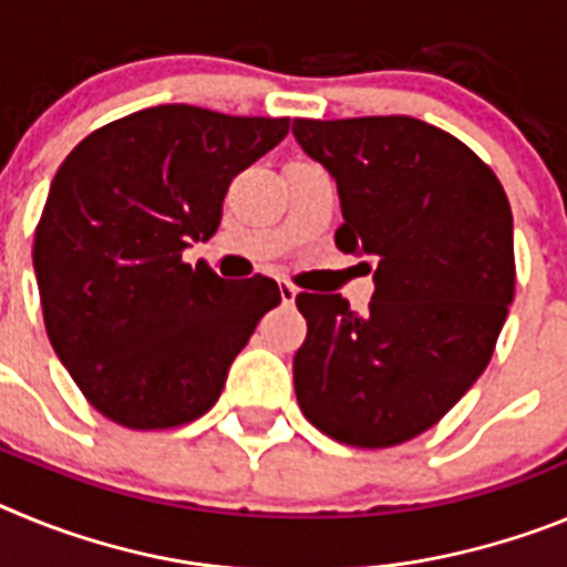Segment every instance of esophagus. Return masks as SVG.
<instances>
[{"mask_svg":"<svg viewBox=\"0 0 567 567\" xmlns=\"http://www.w3.org/2000/svg\"><path fill=\"white\" fill-rule=\"evenodd\" d=\"M278 289H280V300H284L287 307H292L295 298H298V287H295V284H289V280H280Z\"/></svg>","mask_w":567,"mask_h":567,"instance_id":"obj_1","label":"esophagus"}]
</instances>
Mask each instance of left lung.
<instances>
[{
	"label": "left lung",
	"mask_w": 567,
	"mask_h": 567,
	"mask_svg": "<svg viewBox=\"0 0 567 567\" xmlns=\"http://www.w3.org/2000/svg\"><path fill=\"white\" fill-rule=\"evenodd\" d=\"M338 182L340 252L374 258L363 315L340 295L295 298L307 340L295 394L309 423L354 449L432 429L485 372L514 300V218L488 164L412 115L295 118Z\"/></svg>",
	"instance_id": "left-lung-1"
}]
</instances>
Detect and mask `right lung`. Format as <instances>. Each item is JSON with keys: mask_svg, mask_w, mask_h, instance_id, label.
I'll return each mask as SVG.
<instances>
[{"mask_svg": "<svg viewBox=\"0 0 567 567\" xmlns=\"http://www.w3.org/2000/svg\"><path fill=\"white\" fill-rule=\"evenodd\" d=\"M289 118L158 104L115 118L73 147L50 184L33 240L53 352L87 403L153 432L202 417L278 284L218 278L193 240L221 224L240 169L284 142Z\"/></svg>", "mask_w": 567, "mask_h": 567, "instance_id": "1", "label": "right lung"}]
</instances>
